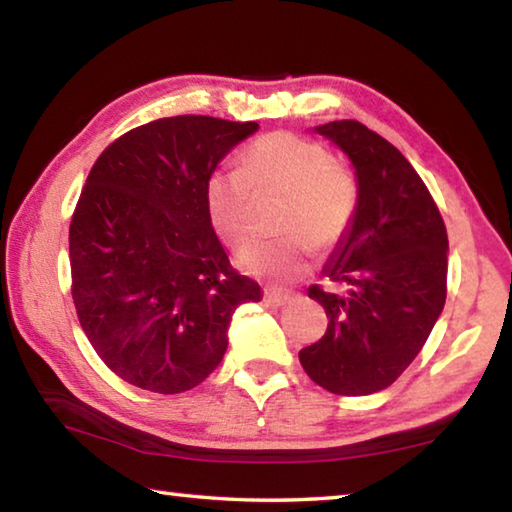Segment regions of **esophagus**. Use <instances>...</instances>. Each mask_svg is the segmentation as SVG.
<instances>
[{
  "instance_id": "1",
  "label": "esophagus",
  "mask_w": 512,
  "mask_h": 512,
  "mask_svg": "<svg viewBox=\"0 0 512 512\" xmlns=\"http://www.w3.org/2000/svg\"><path fill=\"white\" fill-rule=\"evenodd\" d=\"M288 300H291V293H288V291H282V288H273V286L264 288V302L266 304L284 306Z\"/></svg>"
}]
</instances>
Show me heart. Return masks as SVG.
Segmentation results:
<instances>
[{"instance_id":"1","label":"heart","mask_w":512,"mask_h":512,"mask_svg":"<svg viewBox=\"0 0 512 512\" xmlns=\"http://www.w3.org/2000/svg\"><path fill=\"white\" fill-rule=\"evenodd\" d=\"M288 194L277 241H255L239 250L237 264L253 275L293 280L306 271L313 246H338L358 212L356 181L322 143L295 132L259 136L239 156V170H217L206 181L210 224L228 244L253 235L255 194Z\"/></svg>"}]
</instances>
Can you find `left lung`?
<instances>
[{
  "label": "left lung",
  "instance_id": "obj_1",
  "mask_svg": "<svg viewBox=\"0 0 512 512\" xmlns=\"http://www.w3.org/2000/svg\"><path fill=\"white\" fill-rule=\"evenodd\" d=\"M356 167L358 212L324 266L333 288H309L327 333L300 351L306 374L340 396L394 383L423 349L448 293V232L410 161L358 120L318 127Z\"/></svg>",
  "mask_w": 512,
  "mask_h": 512
}]
</instances>
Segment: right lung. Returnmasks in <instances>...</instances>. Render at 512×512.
Returning <instances> with one entry per match:
<instances>
[{"label":"right lung","mask_w":512,"mask_h":512,"mask_svg":"<svg viewBox=\"0 0 512 512\" xmlns=\"http://www.w3.org/2000/svg\"><path fill=\"white\" fill-rule=\"evenodd\" d=\"M257 123L159 118L91 167L69 226L71 295L100 360L125 383L181 394L228 347L237 306L262 291L237 273L206 208V181Z\"/></svg>","instance_id":"1"}]
</instances>
